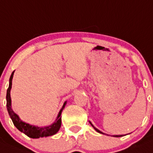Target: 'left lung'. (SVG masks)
<instances>
[{
  "label": "left lung",
  "instance_id": "obj_1",
  "mask_svg": "<svg viewBox=\"0 0 153 153\" xmlns=\"http://www.w3.org/2000/svg\"><path fill=\"white\" fill-rule=\"evenodd\" d=\"M89 123H90V124H91V126H92L93 128H94V130H95L96 131L99 132V133H101V134H104V133H102V132H101V131H99V130H98V129H97V128H96L94 127V126H93L92 124H91V122H89ZM130 134H131V133H130ZM123 136H124V135H123H123H113V137H123Z\"/></svg>",
  "mask_w": 153,
  "mask_h": 153
}]
</instances>
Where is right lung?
Here are the masks:
<instances>
[{
    "instance_id": "1",
    "label": "right lung",
    "mask_w": 153,
    "mask_h": 153,
    "mask_svg": "<svg viewBox=\"0 0 153 153\" xmlns=\"http://www.w3.org/2000/svg\"><path fill=\"white\" fill-rule=\"evenodd\" d=\"M14 71L12 73L10 78V83H9V88L7 91V111H8L9 115H10V118L12 119L13 123L14 126L16 127L18 130H19L21 132H23L25 134L27 135V137L30 138H40L43 137H48L52 136V135L56 134L58 131H59L61 128V125H62V110L65 108V105L67 104V101L64 103V105L61 110L59 111V115L57 116V119L54 123L49 126H46V127H38V126H31L30 124L24 123L19 119L18 115L15 113L13 110L12 107H11V97H10V90L12 88V79L13 77Z\"/></svg>"
}]
</instances>
